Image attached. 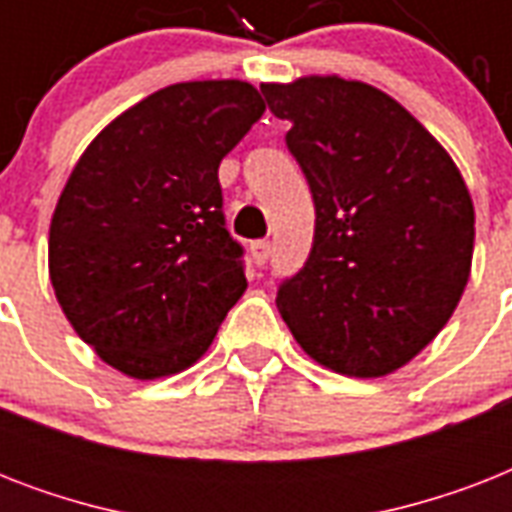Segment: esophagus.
I'll list each match as a JSON object with an SVG mask.
<instances>
[{
	"label": "esophagus",
	"mask_w": 512,
	"mask_h": 512,
	"mask_svg": "<svg viewBox=\"0 0 512 512\" xmlns=\"http://www.w3.org/2000/svg\"><path fill=\"white\" fill-rule=\"evenodd\" d=\"M249 255H252L255 265H265L268 263V257H271V241H252V244H249Z\"/></svg>",
	"instance_id": "esophagus-1"
}]
</instances>
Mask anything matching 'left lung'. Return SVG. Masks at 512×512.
<instances>
[{"instance_id": "1", "label": "left lung", "mask_w": 512, "mask_h": 512, "mask_svg": "<svg viewBox=\"0 0 512 512\" xmlns=\"http://www.w3.org/2000/svg\"><path fill=\"white\" fill-rule=\"evenodd\" d=\"M260 90L292 122L287 148L316 204L311 255L279 287L281 319L332 372H396L465 292L476 239L468 185L444 146L372 84L303 76Z\"/></svg>"}]
</instances>
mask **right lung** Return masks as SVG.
Wrapping results in <instances>:
<instances>
[{"instance_id":"obj_1","label":"right lung","mask_w":512,"mask_h":512,"mask_svg":"<svg viewBox=\"0 0 512 512\" xmlns=\"http://www.w3.org/2000/svg\"><path fill=\"white\" fill-rule=\"evenodd\" d=\"M263 111L241 79L170 84L116 116L68 177L52 289L76 335L127 377L196 364L244 295L217 167Z\"/></svg>"}]
</instances>
